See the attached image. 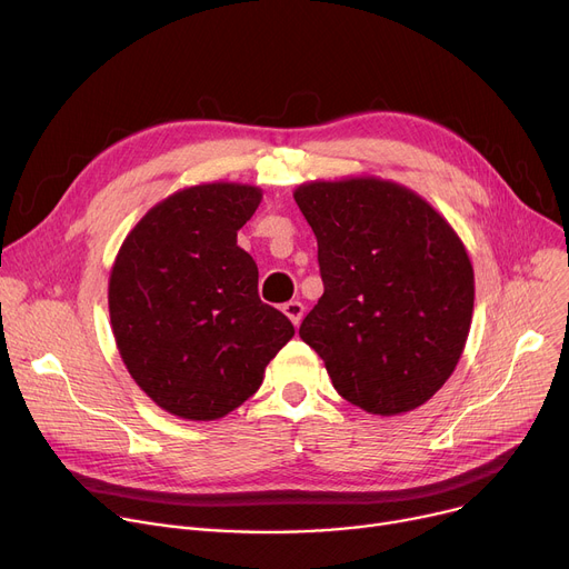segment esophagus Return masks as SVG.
Returning a JSON list of instances; mask_svg holds the SVG:
<instances>
[{"label": "esophagus", "mask_w": 569, "mask_h": 569, "mask_svg": "<svg viewBox=\"0 0 569 569\" xmlns=\"http://www.w3.org/2000/svg\"><path fill=\"white\" fill-rule=\"evenodd\" d=\"M283 313L290 318V322L297 327L302 322V316H305V305L302 302H295V300H290V302H286L283 305Z\"/></svg>", "instance_id": "esophagus-1"}]
</instances>
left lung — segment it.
<instances>
[{
  "label": "left lung",
  "mask_w": 569,
  "mask_h": 569,
  "mask_svg": "<svg viewBox=\"0 0 569 569\" xmlns=\"http://www.w3.org/2000/svg\"><path fill=\"white\" fill-rule=\"evenodd\" d=\"M318 239L325 292L300 337L335 390L371 415L427 403L461 360L475 274L455 228L415 191L373 174L295 189Z\"/></svg>",
  "instance_id": "left-lung-1"
}]
</instances>
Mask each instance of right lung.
I'll return each instance as SVG.
<instances>
[{
    "mask_svg": "<svg viewBox=\"0 0 569 569\" xmlns=\"http://www.w3.org/2000/svg\"><path fill=\"white\" fill-rule=\"evenodd\" d=\"M260 200L258 187L237 182L177 191L136 223L110 269L122 362L182 420H219L242 406L295 335L281 311L260 302L256 260L237 247Z\"/></svg>",
    "mask_w": 569,
    "mask_h": 569,
    "instance_id": "right-lung-1",
    "label": "right lung"
}]
</instances>
